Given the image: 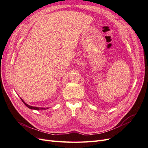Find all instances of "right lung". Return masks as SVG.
<instances>
[{
    "label": "right lung",
    "instance_id": "add662e5",
    "mask_svg": "<svg viewBox=\"0 0 148 148\" xmlns=\"http://www.w3.org/2000/svg\"><path fill=\"white\" fill-rule=\"evenodd\" d=\"M20 99H21V100L22 101V102H23V103H24V104L27 107H28L29 109H33V110H46V109H49L48 107H46V108H43V107H34V106H29V105H28V104H26V103L21 99V98L20 97Z\"/></svg>",
    "mask_w": 148,
    "mask_h": 148
}]
</instances>
